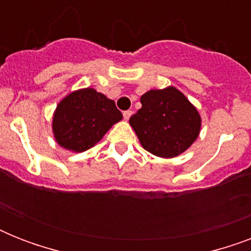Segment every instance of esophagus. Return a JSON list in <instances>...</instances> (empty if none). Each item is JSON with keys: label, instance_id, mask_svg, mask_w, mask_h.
<instances>
[{"label": "esophagus", "instance_id": "1", "mask_svg": "<svg viewBox=\"0 0 251 251\" xmlns=\"http://www.w3.org/2000/svg\"><path fill=\"white\" fill-rule=\"evenodd\" d=\"M131 114H133V110H125V112H124V118H125V120H129V118L131 117Z\"/></svg>", "mask_w": 251, "mask_h": 251}]
</instances>
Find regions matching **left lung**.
Returning <instances> with one entry per match:
<instances>
[{"label":"left lung","instance_id":"1","mask_svg":"<svg viewBox=\"0 0 251 251\" xmlns=\"http://www.w3.org/2000/svg\"><path fill=\"white\" fill-rule=\"evenodd\" d=\"M142 108L130 117L143 149L161 157H175L193 145L201 117L175 87L151 90L141 98Z\"/></svg>","mask_w":251,"mask_h":251}]
</instances>
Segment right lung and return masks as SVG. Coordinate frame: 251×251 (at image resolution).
<instances>
[{"mask_svg":"<svg viewBox=\"0 0 251 251\" xmlns=\"http://www.w3.org/2000/svg\"><path fill=\"white\" fill-rule=\"evenodd\" d=\"M122 118L113 100L94 88L73 92L58 104L53 131L58 145L82 152L95 146L110 126Z\"/></svg>","mask_w":251,"mask_h":251,"instance_id":"1","label":"right lung"}]
</instances>
